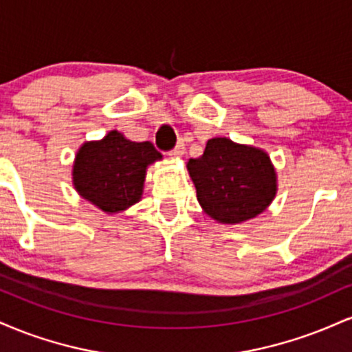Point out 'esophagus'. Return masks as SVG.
<instances>
[{
	"instance_id": "34e87169",
	"label": "esophagus",
	"mask_w": 352,
	"mask_h": 352,
	"mask_svg": "<svg viewBox=\"0 0 352 352\" xmlns=\"http://www.w3.org/2000/svg\"><path fill=\"white\" fill-rule=\"evenodd\" d=\"M184 153H185V144L180 140V142L177 144V147L173 148L172 152H168V155H170V159H180Z\"/></svg>"
}]
</instances>
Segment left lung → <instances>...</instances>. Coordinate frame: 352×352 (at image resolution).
Returning <instances> with one entry per match:
<instances>
[{"mask_svg": "<svg viewBox=\"0 0 352 352\" xmlns=\"http://www.w3.org/2000/svg\"><path fill=\"white\" fill-rule=\"evenodd\" d=\"M187 170L201 210L223 225L258 217L278 192L276 168L268 153L227 137L210 139L204 155L188 160Z\"/></svg>", "mask_w": 352, "mask_h": 352, "instance_id": "obj_1", "label": "left lung"}]
</instances>
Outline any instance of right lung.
I'll use <instances>...</instances> for the list:
<instances>
[{"instance_id":"1","label":"right lung","mask_w":352,"mask_h":352,"mask_svg":"<svg viewBox=\"0 0 352 352\" xmlns=\"http://www.w3.org/2000/svg\"><path fill=\"white\" fill-rule=\"evenodd\" d=\"M162 160L151 142H132L111 131L100 140L84 142L72 164V185L84 200L114 215L142 199L147 167Z\"/></svg>"}]
</instances>
